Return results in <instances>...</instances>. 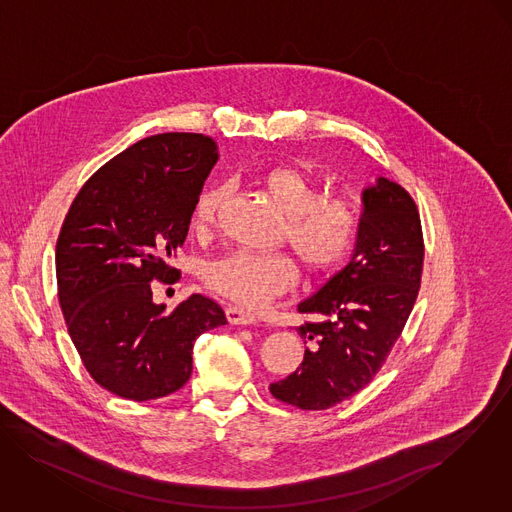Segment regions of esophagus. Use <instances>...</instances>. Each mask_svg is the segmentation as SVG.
Segmentation results:
<instances>
[{"instance_id": "obj_1", "label": "esophagus", "mask_w": 512, "mask_h": 512, "mask_svg": "<svg viewBox=\"0 0 512 512\" xmlns=\"http://www.w3.org/2000/svg\"><path fill=\"white\" fill-rule=\"evenodd\" d=\"M226 317L232 325H253V323H257V315L253 312H247L243 308H237V306L226 308Z\"/></svg>"}]
</instances>
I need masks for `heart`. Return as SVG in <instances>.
<instances>
[{"label":"heart","instance_id":"heart-1","mask_svg":"<svg viewBox=\"0 0 512 512\" xmlns=\"http://www.w3.org/2000/svg\"><path fill=\"white\" fill-rule=\"evenodd\" d=\"M259 185L284 216L282 236L294 257L312 276L335 273L353 253L360 216L353 198H321L314 175L296 165H273L257 175ZM224 187L212 185L198 195L193 224H214ZM208 290L241 306H261L292 290L298 282L294 263L282 253L236 251L208 263L202 271Z\"/></svg>","mask_w":512,"mask_h":512}]
</instances>
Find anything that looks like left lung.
<instances>
[{"label":"left lung","instance_id":"left-lung-1","mask_svg":"<svg viewBox=\"0 0 512 512\" xmlns=\"http://www.w3.org/2000/svg\"><path fill=\"white\" fill-rule=\"evenodd\" d=\"M353 259L298 304L314 315L298 331L310 347L288 378L271 384L276 399L306 411L329 409L372 382L415 306L425 259L415 200L378 177L362 193Z\"/></svg>","mask_w":512,"mask_h":512}]
</instances>
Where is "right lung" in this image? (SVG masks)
<instances>
[{"label": "right lung", "mask_w": 512, "mask_h": 512, "mask_svg": "<svg viewBox=\"0 0 512 512\" xmlns=\"http://www.w3.org/2000/svg\"><path fill=\"white\" fill-rule=\"evenodd\" d=\"M216 159V142L204 134L144 138L97 169L64 218L60 308L83 366L111 394L148 401L181 390L198 335L228 323L202 294L165 312L150 286L177 280L169 259L187 239Z\"/></svg>", "instance_id": "1"}]
</instances>
